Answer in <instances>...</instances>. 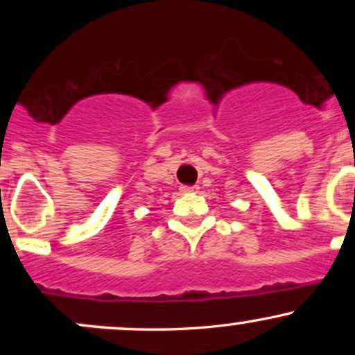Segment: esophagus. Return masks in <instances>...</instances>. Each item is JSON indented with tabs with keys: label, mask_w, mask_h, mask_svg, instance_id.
Listing matches in <instances>:
<instances>
[{
	"label": "esophagus",
	"mask_w": 355,
	"mask_h": 355,
	"mask_svg": "<svg viewBox=\"0 0 355 355\" xmlns=\"http://www.w3.org/2000/svg\"><path fill=\"white\" fill-rule=\"evenodd\" d=\"M180 191H182V193H185V195H189V193H197L198 187H182Z\"/></svg>",
	"instance_id": "1"
}]
</instances>
